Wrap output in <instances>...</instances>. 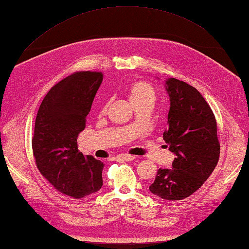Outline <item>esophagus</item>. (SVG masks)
Instances as JSON below:
<instances>
[{
	"label": "esophagus",
	"mask_w": 249,
	"mask_h": 249,
	"mask_svg": "<svg viewBox=\"0 0 249 249\" xmlns=\"http://www.w3.org/2000/svg\"><path fill=\"white\" fill-rule=\"evenodd\" d=\"M116 158V160H119V161H131V160H135V156H133V155H128V154H121V155H118L115 157Z\"/></svg>",
	"instance_id": "obj_1"
}]
</instances>
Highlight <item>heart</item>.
Instances as JSON below:
<instances>
[{"instance_id": "obj_1", "label": "heart", "mask_w": 249, "mask_h": 249, "mask_svg": "<svg viewBox=\"0 0 249 249\" xmlns=\"http://www.w3.org/2000/svg\"><path fill=\"white\" fill-rule=\"evenodd\" d=\"M126 94L133 107L139 105H152L155 102V91L149 83L135 81L126 89Z\"/></svg>"}]
</instances>
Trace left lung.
<instances>
[{"instance_id": "8db88e82", "label": "left lung", "mask_w": 249, "mask_h": 249, "mask_svg": "<svg viewBox=\"0 0 249 249\" xmlns=\"http://www.w3.org/2000/svg\"><path fill=\"white\" fill-rule=\"evenodd\" d=\"M165 88L170 109L163 140L176 157L172 168L157 171L150 192L165 200H182L202 186L217 165V125L197 89L176 78H168Z\"/></svg>"}]
</instances>
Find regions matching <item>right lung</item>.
I'll use <instances>...</instances> for the list:
<instances>
[{"label": "right lung", "mask_w": 249, "mask_h": 249, "mask_svg": "<svg viewBox=\"0 0 249 249\" xmlns=\"http://www.w3.org/2000/svg\"><path fill=\"white\" fill-rule=\"evenodd\" d=\"M102 82V72L72 73L47 93L36 115L32 139L36 166L55 189L75 199L103 186L104 163L83 156L77 144Z\"/></svg>", "instance_id": "right-lung-1"}]
</instances>
